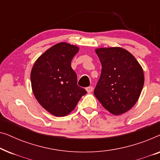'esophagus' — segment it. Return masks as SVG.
<instances>
[{
	"label": "esophagus",
	"mask_w": 160,
	"mask_h": 160,
	"mask_svg": "<svg viewBox=\"0 0 160 160\" xmlns=\"http://www.w3.org/2000/svg\"><path fill=\"white\" fill-rule=\"evenodd\" d=\"M93 89L94 88L92 87H87V88H86V90L87 91V92H88V93H90L93 91Z\"/></svg>",
	"instance_id": "1"
}]
</instances>
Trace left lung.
Wrapping results in <instances>:
<instances>
[{"instance_id": "1", "label": "left lung", "mask_w": 160, "mask_h": 160, "mask_svg": "<svg viewBox=\"0 0 160 160\" xmlns=\"http://www.w3.org/2000/svg\"><path fill=\"white\" fill-rule=\"evenodd\" d=\"M102 65L94 95L106 110L114 115L132 108L144 84L143 69L136 59L120 47L95 50Z\"/></svg>"}]
</instances>
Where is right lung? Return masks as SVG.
Listing matches in <instances>:
<instances>
[{"instance_id": "1", "label": "right lung", "mask_w": 160, "mask_h": 160, "mask_svg": "<svg viewBox=\"0 0 160 160\" xmlns=\"http://www.w3.org/2000/svg\"><path fill=\"white\" fill-rule=\"evenodd\" d=\"M78 48L59 43L39 57L32 67L30 80L39 103L56 117H64L75 108L87 92L78 86L71 60Z\"/></svg>"}]
</instances>
